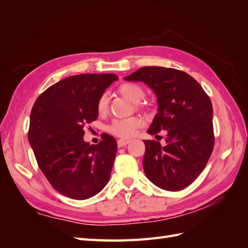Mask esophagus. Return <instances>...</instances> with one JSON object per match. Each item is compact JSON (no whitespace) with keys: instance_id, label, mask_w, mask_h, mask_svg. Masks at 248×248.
Wrapping results in <instances>:
<instances>
[{"instance_id":"1","label":"esophagus","mask_w":248,"mask_h":248,"mask_svg":"<svg viewBox=\"0 0 248 248\" xmlns=\"http://www.w3.org/2000/svg\"><path fill=\"white\" fill-rule=\"evenodd\" d=\"M117 143H118V146H119V147H123V146H125L126 144H128V143H129V140H125V139H119Z\"/></svg>"}]
</instances>
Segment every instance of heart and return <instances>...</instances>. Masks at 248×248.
Masks as SVG:
<instances>
[{
  "instance_id": "1",
  "label": "heart",
  "mask_w": 248,
  "mask_h": 248,
  "mask_svg": "<svg viewBox=\"0 0 248 248\" xmlns=\"http://www.w3.org/2000/svg\"><path fill=\"white\" fill-rule=\"evenodd\" d=\"M120 92L122 93L124 96L129 98L130 101L135 103L141 101L144 97V91L142 88L136 84H123L119 88ZM108 106V95L107 93H104L101 95L100 100L97 102V110L98 112H105ZM143 124V121L138 117H133L128 119L123 120H114L113 122L110 124L107 130L110 134H112L120 138H130L136 133V130L141 127Z\"/></svg>"
}]
</instances>
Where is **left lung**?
I'll return each instance as SVG.
<instances>
[{"label":"left lung","mask_w":248,"mask_h":248,"mask_svg":"<svg viewBox=\"0 0 248 248\" xmlns=\"http://www.w3.org/2000/svg\"><path fill=\"white\" fill-rule=\"evenodd\" d=\"M124 79L143 81L154 91L158 112L147 133L167 134L166 146L143 141L146 177L163 190L185 189L199 177L213 150L210 98L192 76L176 69L143 67Z\"/></svg>","instance_id":"8db88e82"}]
</instances>
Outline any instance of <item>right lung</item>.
<instances>
[{
	"label": "right lung",
	"mask_w": 248,
	"mask_h": 248,
	"mask_svg": "<svg viewBox=\"0 0 248 248\" xmlns=\"http://www.w3.org/2000/svg\"><path fill=\"white\" fill-rule=\"evenodd\" d=\"M119 78L79 74L52 85L31 112L29 142L42 173L53 188L73 200H87L105 186L117 154V141L103 134L91 145L84 127L98 115L97 102Z\"/></svg>",
	"instance_id": "1"
}]
</instances>
